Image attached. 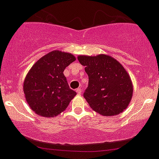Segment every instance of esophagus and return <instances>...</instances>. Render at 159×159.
Returning a JSON list of instances; mask_svg holds the SVG:
<instances>
[{"instance_id":"34e87169","label":"esophagus","mask_w":159,"mask_h":159,"mask_svg":"<svg viewBox=\"0 0 159 159\" xmlns=\"http://www.w3.org/2000/svg\"><path fill=\"white\" fill-rule=\"evenodd\" d=\"M76 92H77V93H78V94H81V88H78V89H76Z\"/></svg>"}]
</instances>
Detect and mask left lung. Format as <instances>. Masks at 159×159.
I'll return each instance as SVG.
<instances>
[{"label": "left lung", "instance_id": "8db88e82", "mask_svg": "<svg viewBox=\"0 0 159 159\" xmlns=\"http://www.w3.org/2000/svg\"><path fill=\"white\" fill-rule=\"evenodd\" d=\"M79 62L85 66L89 85L84 98L95 112L115 116L127 108L133 96V84L129 74L111 56L79 55Z\"/></svg>", "mask_w": 159, "mask_h": 159}]
</instances>
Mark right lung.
<instances>
[{
  "label": "right lung",
  "instance_id": "right-lung-1",
  "mask_svg": "<svg viewBox=\"0 0 159 159\" xmlns=\"http://www.w3.org/2000/svg\"><path fill=\"white\" fill-rule=\"evenodd\" d=\"M75 60L72 53L53 50L32 66L25 78L23 91L36 114L54 118L68 107L77 93L70 88L63 72Z\"/></svg>",
  "mask_w": 159,
  "mask_h": 159
}]
</instances>
